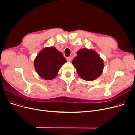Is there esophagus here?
<instances>
[{
  "instance_id": "esophagus-1",
  "label": "esophagus",
  "mask_w": 135,
  "mask_h": 135,
  "mask_svg": "<svg viewBox=\"0 0 135 135\" xmlns=\"http://www.w3.org/2000/svg\"><path fill=\"white\" fill-rule=\"evenodd\" d=\"M66 60H67L68 62H70V61H71V57H67Z\"/></svg>"
}]
</instances>
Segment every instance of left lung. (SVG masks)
Returning <instances> with one entry per match:
<instances>
[{"mask_svg": "<svg viewBox=\"0 0 135 135\" xmlns=\"http://www.w3.org/2000/svg\"><path fill=\"white\" fill-rule=\"evenodd\" d=\"M76 54L72 64L81 79L92 81L101 75L104 62L97 52L92 49L83 48L78 51Z\"/></svg>", "mask_w": 135, "mask_h": 135, "instance_id": "left-lung-1", "label": "left lung"}]
</instances>
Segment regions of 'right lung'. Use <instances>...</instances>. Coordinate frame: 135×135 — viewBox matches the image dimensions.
Instances as JSON below:
<instances>
[{
	"label": "right lung",
	"instance_id": "1",
	"mask_svg": "<svg viewBox=\"0 0 135 135\" xmlns=\"http://www.w3.org/2000/svg\"><path fill=\"white\" fill-rule=\"evenodd\" d=\"M67 62L62 54L55 47H45L34 61L35 71L45 80H52L57 76L60 69Z\"/></svg>",
	"mask_w": 135,
	"mask_h": 135
}]
</instances>
